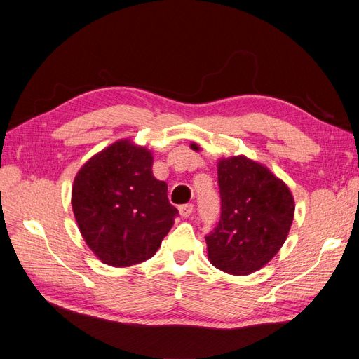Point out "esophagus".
Masks as SVG:
<instances>
[{
    "mask_svg": "<svg viewBox=\"0 0 359 359\" xmlns=\"http://www.w3.org/2000/svg\"><path fill=\"white\" fill-rule=\"evenodd\" d=\"M193 211H194V206L191 203L180 206V214H181V217H184V219H187V217H190L193 214Z\"/></svg>",
    "mask_w": 359,
    "mask_h": 359,
    "instance_id": "34e87169",
    "label": "esophagus"
}]
</instances>
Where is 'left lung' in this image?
Listing matches in <instances>:
<instances>
[{"label":"left lung","mask_w":359,"mask_h":359,"mask_svg":"<svg viewBox=\"0 0 359 359\" xmlns=\"http://www.w3.org/2000/svg\"><path fill=\"white\" fill-rule=\"evenodd\" d=\"M220 222L205 236L210 262L227 274L264 268L285 244L295 202L285 181L245 156L220 158Z\"/></svg>","instance_id":"1"}]
</instances>
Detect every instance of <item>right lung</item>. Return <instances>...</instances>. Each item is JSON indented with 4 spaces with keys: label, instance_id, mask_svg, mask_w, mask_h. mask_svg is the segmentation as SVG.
<instances>
[{
    "label": "right lung",
    "instance_id": "add662e5",
    "mask_svg": "<svg viewBox=\"0 0 359 359\" xmlns=\"http://www.w3.org/2000/svg\"><path fill=\"white\" fill-rule=\"evenodd\" d=\"M81 235L103 264L123 268L153 257L178 210L153 175V153L121 139L93 156L72 187Z\"/></svg>",
    "mask_w": 359,
    "mask_h": 359
}]
</instances>
